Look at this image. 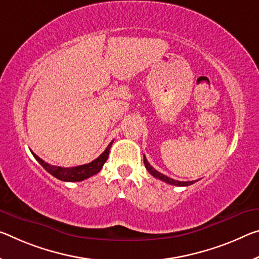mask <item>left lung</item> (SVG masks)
<instances>
[{"label": "left lung", "instance_id": "obj_1", "mask_svg": "<svg viewBox=\"0 0 259 259\" xmlns=\"http://www.w3.org/2000/svg\"><path fill=\"white\" fill-rule=\"evenodd\" d=\"M144 165H145V167H146V169L149 170V173L152 175V176H154L155 179H159V180H161V181H163V182H166V183H168V184H171V186H179V187H187V186H190V184H194L196 181H189V182H182V181H176V180H173V179H170V178H168V176H166V175H163V174H161L160 173V171H158V170H155L153 167H152L150 163H149V161H147V159H146V157L144 155Z\"/></svg>", "mask_w": 259, "mask_h": 259}]
</instances>
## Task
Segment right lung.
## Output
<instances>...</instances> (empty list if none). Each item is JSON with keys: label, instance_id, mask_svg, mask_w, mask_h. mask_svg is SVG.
I'll list each match as a JSON object with an SVG mask.
<instances>
[{"label": "right lung", "instance_id": "obj_1", "mask_svg": "<svg viewBox=\"0 0 259 259\" xmlns=\"http://www.w3.org/2000/svg\"><path fill=\"white\" fill-rule=\"evenodd\" d=\"M113 142L114 141L110 142L107 146V149L102 152V153L96 160H93L92 162L85 163V165H81V166H76V167H60V166L49 165V163L45 162L42 159H40L38 155L34 154L33 152L32 151L31 152L36 161H38L49 174L54 176V178L64 182H79V181H83V180L91 178V176L96 175L97 173H99L102 166H104V163L107 161L109 150H110V146L113 144Z\"/></svg>", "mask_w": 259, "mask_h": 259}]
</instances>
